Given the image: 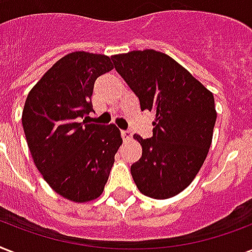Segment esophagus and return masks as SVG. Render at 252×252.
Wrapping results in <instances>:
<instances>
[{"label": "esophagus", "mask_w": 252, "mask_h": 252, "mask_svg": "<svg viewBox=\"0 0 252 252\" xmlns=\"http://www.w3.org/2000/svg\"><path fill=\"white\" fill-rule=\"evenodd\" d=\"M122 136L124 140H130V138H132V136H133V133H132V130L130 129H123Z\"/></svg>", "instance_id": "34e87169"}]
</instances>
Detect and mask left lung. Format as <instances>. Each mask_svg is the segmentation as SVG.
I'll use <instances>...</instances> for the list:
<instances>
[{"label": "left lung", "mask_w": 252, "mask_h": 252, "mask_svg": "<svg viewBox=\"0 0 252 252\" xmlns=\"http://www.w3.org/2000/svg\"><path fill=\"white\" fill-rule=\"evenodd\" d=\"M116 72L140 100L154 111L153 136L134 134L142 156L130 166L141 193L168 199L187 188L203 166L216 124L215 98L174 59L154 49L111 57Z\"/></svg>", "instance_id": "obj_1"}]
</instances>
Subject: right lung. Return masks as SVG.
Returning <instances> with one entry per match:
<instances>
[{"mask_svg": "<svg viewBox=\"0 0 252 252\" xmlns=\"http://www.w3.org/2000/svg\"><path fill=\"white\" fill-rule=\"evenodd\" d=\"M112 68L104 55L69 53L26 99L22 124L33 162L53 191L76 203L100 196L123 142L114 124L86 123L95 81Z\"/></svg>", "mask_w": 252, "mask_h": 252, "instance_id": "obj_1", "label": "right lung"}]
</instances>
